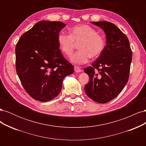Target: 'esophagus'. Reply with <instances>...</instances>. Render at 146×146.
I'll return each instance as SVG.
<instances>
[{
	"label": "esophagus",
	"mask_w": 146,
	"mask_h": 146,
	"mask_svg": "<svg viewBox=\"0 0 146 146\" xmlns=\"http://www.w3.org/2000/svg\"><path fill=\"white\" fill-rule=\"evenodd\" d=\"M74 70H75V71H76V72H80L82 71V69L79 67H77V66H75V67H74Z\"/></svg>",
	"instance_id": "34e87169"
}]
</instances>
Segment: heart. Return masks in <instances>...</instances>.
<instances>
[{"mask_svg":"<svg viewBox=\"0 0 146 146\" xmlns=\"http://www.w3.org/2000/svg\"><path fill=\"white\" fill-rule=\"evenodd\" d=\"M70 35L61 32L57 37L60 51L66 56H70L75 48V43L80 42L78 50L70 58L76 64H83L89 61L91 57L96 58L103 52L105 40L102 35L87 24L74 26L70 29Z\"/></svg>","mask_w":146,"mask_h":146,"instance_id":"obj_1","label":"heart"}]
</instances>
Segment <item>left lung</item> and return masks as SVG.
<instances>
[{
  "label": "left lung",
  "mask_w": 146,
  "mask_h": 146,
  "mask_svg": "<svg viewBox=\"0 0 146 146\" xmlns=\"http://www.w3.org/2000/svg\"><path fill=\"white\" fill-rule=\"evenodd\" d=\"M91 23L104 31L107 44L92 66L84 69L90 79L84 89L92 100L105 104L116 98L127 84L132 52L127 36L114 24L107 21Z\"/></svg>",
  "instance_id": "left-lung-1"
}]
</instances>
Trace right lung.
Returning a JSON list of instances; mask_svg holds the SVG:
<instances>
[{
  "label": "right lung",
  "instance_id": "1",
  "mask_svg": "<svg viewBox=\"0 0 146 146\" xmlns=\"http://www.w3.org/2000/svg\"><path fill=\"white\" fill-rule=\"evenodd\" d=\"M66 26L60 21H41L22 35L16 46V69L26 92L46 102L62 88L65 77L74 66L63 56L57 37Z\"/></svg>",
  "mask_w": 146,
  "mask_h": 146
}]
</instances>
